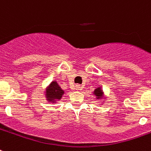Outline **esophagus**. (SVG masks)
Wrapping results in <instances>:
<instances>
[{
  "instance_id": "esophagus-1",
  "label": "esophagus",
  "mask_w": 151,
  "mask_h": 151,
  "mask_svg": "<svg viewBox=\"0 0 151 151\" xmlns=\"http://www.w3.org/2000/svg\"><path fill=\"white\" fill-rule=\"evenodd\" d=\"M76 90H78V91H79V90H81L83 88V86H81V85H76Z\"/></svg>"
}]
</instances>
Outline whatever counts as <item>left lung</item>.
Masks as SVG:
<instances>
[{
    "label": "left lung",
    "instance_id": "8db88e82",
    "mask_svg": "<svg viewBox=\"0 0 151 151\" xmlns=\"http://www.w3.org/2000/svg\"><path fill=\"white\" fill-rule=\"evenodd\" d=\"M93 94L96 96V99H101L103 98V90H102V88H101V87L96 88L94 90Z\"/></svg>",
    "mask_w": 151,
    "mask_h": 151
}]
</instances>
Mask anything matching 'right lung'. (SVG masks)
I'll list each match as a JSON object with an SVG mask.
<instances>
[{"mask_svg": "<svg viewBox=\"0 0 151 151\" xmlns=\"http://www.w3.org/2000/svg\"><path fill=\"white\" fill-rule=\"evenodd\" d=\"M64 93L65 92H64L63 90L62 89L61 87L59 86V84L55 81H53L51 82L49 86L46 88V99L49 103H56L57 101L60 100L62 99V97H63Z\"/></svg>", "mask_w": 151, "mask_h": 151, "instance_id": "right-lung-1", "label": "right lung"}]
</instances>
